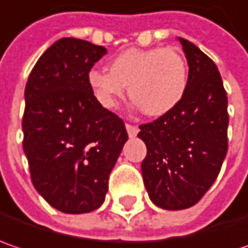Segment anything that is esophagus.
I'll return each instance as SVG.
<instances>
[{
  "instance_id": "34e87169",
  "label": "esophagus",
  "mask_w": 248,
  "mask_h": 248,
  "mask_svg": "<svg viewBox=\"0 0 248 248\" xmlns=\"http://www.w3.org/2000/svg\"><path fill=\"white\" fill-rule=\"evenodd\" d=\"M126 130H127L129 138H135L139 132L138 126H133V124H126Z\"/></svg>"
}]
</instances>
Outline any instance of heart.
Segmentation results:
<instances>
[{
  "label": "heart",
  "mask_w": 248,
  "mask_h": 248,
  "mask_svg": "<svg viewBox=\"0 0 248 248\" xmlns=\"http://www.w3.org/2000/svg\"><path fill=\"white\" fill-rule=\"evenodd\" d=\"M108 70L88 73L96 101L108 109L118 107L127 87L130 99L144 115L163 116L181 102L188 85L186 60L172 47L127 49L110 60Z\"/></svg>",
  "instance_id": "obj_1"
}]
</instances>
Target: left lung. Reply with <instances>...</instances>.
Returning <instances> with one entry per match:
<instances>
[{
  "label": "left lung",
  "instance_id": "1",
  "mask_svg": "<svg viewBox=\"0 0 248 248\" xmlns=\"http://www.w3.org/2000/svg\"><path fill=\"white\" fill-rule=\"evenodd\" d=\"M188 60L181 102L138 136L147 147L141 163L154 205L168 211L194 206L217 178L227 153V95L217 67L194 43L180 37Z\"/></svg>",
  "mask_w": 248,
  "mask_h": 248
}]
</instances>
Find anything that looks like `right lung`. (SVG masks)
Returning a JSON list of instances; mask_svg holds the SVG:
<instances>
[{"instance_id": "1", "label": "right lung", "mask_w": 248, "mask_h": 248, "mask_svg": "<svg viewBox=\"0 0 248 248\" xmlns=\"http://www.w3.org/2000/svg\"><path fill=\"white\" fill-rule=\"evenodd\" d=\"M105 53L104 46L63 37L40 56L26 82L22 144L32 184L64 213L104 203L127 140L124 121L88 85V73Z\"/></svg>"}]
</instances>
